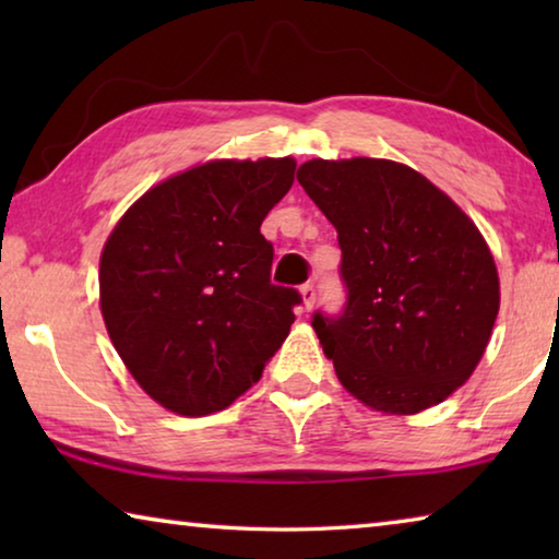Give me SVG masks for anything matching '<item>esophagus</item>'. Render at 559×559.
Masks as SVG:
<instances>
[{"label": "esophagus", "instance_id": "obj_1", "mask_svg": "<svg viewBox=\"0 0 559 559\" xmlns=\"http://www.w3.org/2000/svg\"><path fill=\"white\" fill-rule=\"evenodd\" d=\"M300 296H302V308L310 310L316 302V286L313 283H306V286H300Z\"/></svg>", "mask_w": 559, "mask_h": 559}]
</instances>
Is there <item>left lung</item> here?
<instances>
[{"mask_svg":"<svg viewBox=\"0 0 559 559\" xmlns=\"http://www.w3.org/2000/svg\"><path fill=\"white\" fill-rule=\"evenodd\" d=\"M298 182L343 251V313L313 316L337 380L384 414L447 400L484 357L500 306L496 261L476 224L392 159H310Z\"/></svg>","mask_w":559,"mask_h":559,"instance_id":"obj_1","label":"left lung"}]
</instances>
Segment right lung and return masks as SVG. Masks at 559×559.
I'll use <instances>...</instances> for the list:
<instances>
[{"mask_svg": "<svg viewBox=\"0 0 559 559\" xmlns=\"http://www.w3.org/2000/svg\"><path fill=\"white\" fill-rule=\"evenodd\" d=\"M296 159H212L145 192L100 253V313L138 384L182 416L222 412L257 384L302 300L271 283L261 222Z\"/></svg>", "mask_w": 559, "mask_h": 559, "instance_id": "1", "label": "right lung"}]
</instances>
